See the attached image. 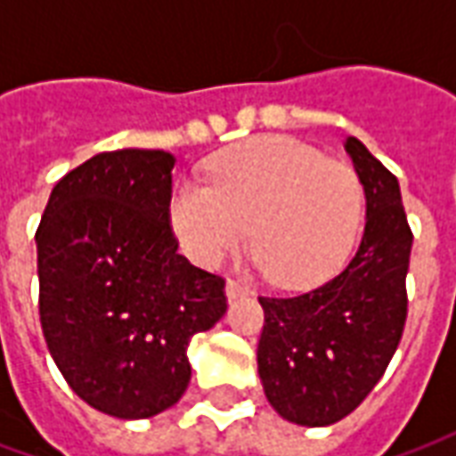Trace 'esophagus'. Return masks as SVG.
<instances>
[{"label": "esophagus", "instance_id": "obj_1", "mask_svg": "<svg viewBox=\"0 0 456 456\" xmlns=\"http://www.w3.org/2000/svg\"><path fill=\"white\" fill-rule=\"evenodd\" d=\"M227 297L232 300V297H239V296H247L248 288L244 286V283H239V281H234V278H227Z\"/></svg>", "mask_w": 456, "mask_h": 456}]
</instances>
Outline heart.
Returning <instances> with one entry per match:
<instances>
[{"instance_id":"b5f03b06","label":"heart","mask_w":456,"mask_h":456,"mask_svg":"<svg viewBox=\"0 0 456 456\" xmlns=\"http://www.w3.org/2000/svg\"><path fill=\"white\" fill-rule=\"evenodd\" d=\"M363 215V185L344 160L325 159L288 136H256L222 151L208 188L180 183L170 224L205 266L237 251L251 254L278 286H310L330 276L352 248Z\"/></svg>"}]
</instances>
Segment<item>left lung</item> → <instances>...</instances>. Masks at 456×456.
Masks as SVG:
<instances>
[{"label": "left lung", "mask_w": 456, "mask_h": 456, "mask_svg": "<svg viewBox=\"0 0 456 456\" xmlns=\"http://www.w3.org/2000/svg\"><path fill=\"white\" fill-rule=\"evenodd\" d=\"M344 149L366 195L356 254L313 290L258 297L264 393L281 418L305 428H325L359 408L398 349L408 317L412 232L398 178L359 139L346 136Z\"/></svg>", "instance_id": "1"}]
</instances>
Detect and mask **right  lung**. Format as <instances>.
<instances>
[{
	"mask_svg": "<svg viewBox=\"0 0 456 456\" xmlns=\"http://www.w3.org/2000/svg\"><path fill=\"white\" fill-rule=\"evenodd\" d=\"M168 151L97 153L55 183L41 224L48 352L94 411L153 418L190 383L188 344L227 313L224 278L178 254Z\"/></svg>",
	"mask_w": 456,
	"mask_h": 456,
	"instance_id": "obj_1",
	"label": "right lung"
}]
</instances>
